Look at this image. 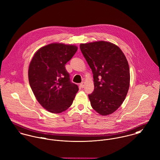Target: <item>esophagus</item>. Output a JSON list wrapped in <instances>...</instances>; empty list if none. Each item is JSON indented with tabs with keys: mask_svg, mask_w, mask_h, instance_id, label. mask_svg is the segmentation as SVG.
<instances>
[{
	"mask_svg": "<svg viewBox=\"0 0 160 160\" xmlns=\"http://www.w3.org/2000/svg\"><path fill=\"white\" fill-rule=\"evenodd\" d=\"M80 87L83 88L84 87V86H85V82H82L80 84Z\"/></svg>",
	"mask_w": 160,
	"mask_h": 160,
	"instance_id": "34e87169",
	"label": "esophagus"
}]
</instances>
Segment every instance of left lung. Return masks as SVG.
Wrapping results in <instances>:
<instances>
[{"mask_svg":"<svg viewBox=\"0 0 160 160\" xmlns=\"http://www.w3.org/2000/svg\"><path fill=\"white\" fill-rule=\"evenodd\" d=\"M80 48L93 74L95 89L88 95L91 106L100 115L111 114L128 94L130 70L127 59L118 46L109 42L81 44Z\"/></svg>","mask_w":160,"mask_h":160,"instance_id":"8db88e82","label":"left lung"}]
</instances>
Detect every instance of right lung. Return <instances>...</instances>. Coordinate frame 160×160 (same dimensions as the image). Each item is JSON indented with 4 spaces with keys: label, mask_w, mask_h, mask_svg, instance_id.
<instances>
[{
    "label": "right lung",
    "mask_w": 160,
    "mask_h": 160,
    "mask_svg": "<svg viewBox=\"0 0 160 160\" xmlns=\"http://www.w3.org/2000/svg\"><path fill=\"white\" fill-rule=\"evenodd\" d=\"M77 49L74 45L52 43L40 48L30 64L28 79L32 92L39 104L52 113L67 110L78 91L65 67Z\"/></svg>",
    "instance_id": "right-lung-1"
}]
</instances>
